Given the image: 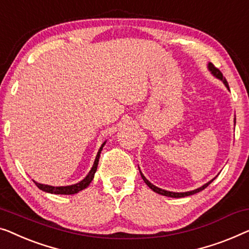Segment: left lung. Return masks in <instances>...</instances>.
Segmentation results:
<instances>
[{
  "label": "left lung",
  "mask_w": 249,
  "mask_h": 249,
  "mask_svg": "<svg viewBox=\"0 0 249 249\" xmlns=\"http://www.w3.org/2000/svg\"><path fill=\"white\" fill-rule=\"evenodd\" d=\"M208 68H209V71H211V74L213 75V76H215L217 78H219V80L220 81H222L223 82V84L226 85V88L229 89V85H228V83H227V81H226V78L223 77V75H222V73L220 71L218 70L217 67H214L213 65H212L211 63H209L208 64ZM139 172H140V169H139ZM140 175H142V179H143V182L146 183L147 185H148L151 190L154 191V192H156V193H158V194H161V196H171V197H184V196H192V194H196V193H197V192H200V191H202V190H204L205 187H207L209 184H211L212 182H213V179L215 178H212L211 181H209L208 183H205L204 185H202L201 187H199V189H196V190H193V191H189V192H171V191H166V190H161V189H160V187H157V186H155L154 184H151V183L148 181V179H147L145 176H143V174L142 172H140Z\"/></svg>",
  "instance_id": "left-lung-1"
}]
</instances>
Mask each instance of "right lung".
I'll return each instance as SVG.
<instances>
[{
    "mask_svg": "<svg viewBox=\"0 0 249 249\" xmlns=\"http://www.w3.org/2000/svg\"><path fill=\"white\" fill-rule=\"evenodd\" d=\"M106 142H104L102 145H101L100 149L98 151V155H96V157H95L94 164H93V166L91 168V171L89 172V174L86 175V178H84V179H82L81 182L76 183V184L67 185V186H52V185H47V184H40V183L34 181L35 184L37 185L41 191H44V192L53 193V194H66V196H68V194L78 193L80 191L86 189V187L89 185V183L92 182V179L94 178V174H95L96 168H98V164H99L100 154H101V151H102L103 146L106 145Z\"/></svg>",
    "mask_w": 249,
    "mask_h": 249,
    "instance_id": "1",
    "label": "right lung"
}]
</instances>
